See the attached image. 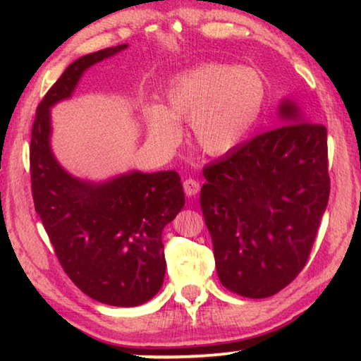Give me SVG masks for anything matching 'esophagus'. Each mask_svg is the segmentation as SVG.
I'll return each mask as SVG.
<instances>
[{"instance_id":"obj_1","label":"esophagus","mask_w":361,"mask_h":361,"mask_svg":"<svg viewBox=\"0 0 361 361\" xmlns=\"http://www.w3.org/2000/svg\"><path fill=\"white\" fill-rule=\"evenodd\" d=\"M183 189H185V194L188 195V197H192V195L199 192L200 185H199V181H195L192 178H186L185 181H183Z\"/></svg>"}]
</instances>
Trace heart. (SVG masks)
<instances>
[{
	"mask_svg": "<svg viewBox=\"0 0 361 361\" xmlns=\"http://www.w3.org/2000/svg\"><path fill=\"white\" fill-rule=\"evenodd\" d=\"M267 99L259 71L239 65L209 63L175 78L167 106H146L151 137L164 146L181 138L180 122H191L195 143L207 154L221 156L239 146L258 124Z\"/></svg>",
	"mask_w": 361,
	"mask_h": 361,
	"instance_id": "heart-1",
	"label": "heart"
}]
</instances>
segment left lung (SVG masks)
<instances>
[{"label":"left lung","instance_id":"obj_1","mask_svg":"<svg viewBox=\"0 0 361 361\" xmlns=\"http://www.w3.org/2000/svg\"><path fill=\"white\" fill-rule=\"evenodd\" d=\"M279 118L282 126L205 166L200 191L219 282L253 299L302 271L329 197L326 127L288 99Z\"/></svg>","mask_w":361,"mask_h":361}]
</instances>
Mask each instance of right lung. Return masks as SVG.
<instances>
[{
  "mask_svg": "<svg viewBox=\"0 0 361 361\" xmlns=\"http://www.w3.org/2000/svg\"><path fill=\"white\" fill-rule=\"evenodd\" d=\"M124 49L79 57L49 89L36 109L30 173L35 210L66 276L95 301L133 307L164 283L162 229L185 205L180 175L135 170L94 183L66 172L51 148V108L70 99L85 70Z\"/></svg>",
  "mask_w": 361,
  "mask_h": 361,
  "instance_id": "add662e5",
  "label": "right lung"
}]
</instances>
